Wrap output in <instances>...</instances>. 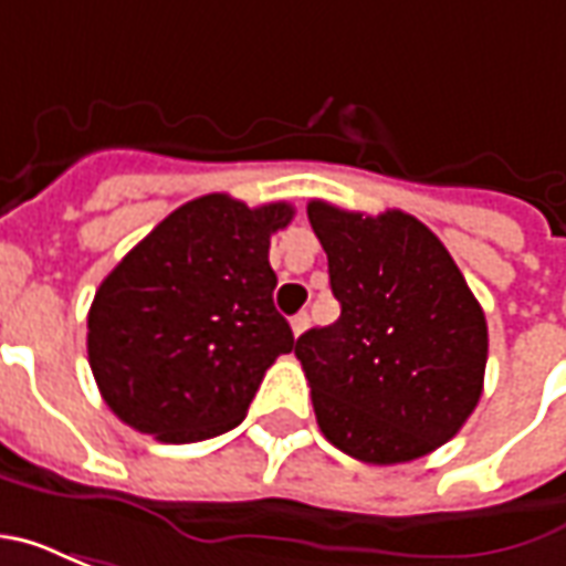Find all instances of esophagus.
<instances>
[{
	"label": "esophagus",
	"instance_id": "esophagus-1",
	"mask_svg": "<svg viewBox=\"0 0 566 566\" xmlns=\"http://www.w3.org/2000/svg\"><path fill=\"white\" fill-rule=\"evenodd\" d=\"M308 315L306 312H300V315H294V318H291V331H294V336H300V333H306L308 331Z\"/></svg>",
	"mask_w": 566,
	"mask_h": 566
}]
</instances>
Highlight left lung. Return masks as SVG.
Segmentation results:
<instances>
[{
  "label": "left lung",
  "mask_w": 566,
  "mask_h": 566,
  "mask_svg": "<svg viewBox=\"0 0 566 566\" xmlns=\"http://www.w3.org/2000/svg\"><path fill=\"white\" fill-rule=\"evenodd\" d=\"M343 315L296 339L324 437L364 463H406L449 442L482 397L488 324L424 223L312 199Z\"/></svg>",
  "instance_id": "obj_1"
}]
</instances>
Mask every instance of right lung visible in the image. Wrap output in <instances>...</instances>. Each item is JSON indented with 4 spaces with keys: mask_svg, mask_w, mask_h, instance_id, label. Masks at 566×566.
Instances as JSON below:
<instances>
[{
    "mask_svg": "<svg viewBox=\"0 0 566 566\" xmlns=\"http://www.w3.org/2000/svg\"><path fill=\"white\" fill-rule=\"evenodd\" d=\"M291 218L287 202L190 199L105 275L87 315V357L124 424L199 442L245 418L266 369L294 348L272 306L270 266V235Z\"/></svg>",
    "mask_w": 566,
    "mask_h": 566,
    "instance_id": "1",
    "label": "right lung"
}]
</instances>
